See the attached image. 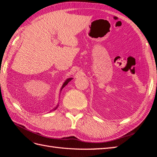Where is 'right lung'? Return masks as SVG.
<instances>
[{"label":"right lung","instance_id":"obj_1","mask_svg":"<svg viewBox=\"0 0 157 157\" xmlns=\"http://www.w3.org/2000/svg\"><path fill=\"white\" fill-rule=\"evenodd\" d=\"M73 78H68L67 79V80L64 82V84H63V86H62V87H61V90L63 88H64L65 87V86L67 85V84H68V83L70 82V81H71V79H72ZM56 108H57V106H56V107L55 109H56Z\"/></svg>","mask_w":157,"mask_h":157}]
</instances>
